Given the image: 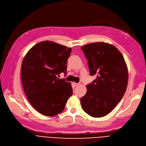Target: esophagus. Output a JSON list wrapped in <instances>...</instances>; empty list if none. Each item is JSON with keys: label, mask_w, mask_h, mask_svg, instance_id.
<instances>
[{"label": "esophagus", "mask_w": 146, "mask_h": 146, "mask_svg": "<svg viewBox=\"0 0 146 146\" xmlns=\"http://www.w3.org/2000/svg\"><path fill=\"white\" fill-rule=\"evenodd\" d=\"M73 86H74V87H78V86H79V83H76V82H73Z\"/></svg>", "instance_id": "1"}]
</instances>
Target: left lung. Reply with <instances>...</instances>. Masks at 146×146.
Masks as SVG:
<instances>
[{"label":"left lung","mask_w":146,"mask_h":146,"mask_svg":"<svg viewBox=\"0 0 146 146\" xmlns=\"http://www.w3.org/2000/svg\"><path fill=\"white\" fill-rule=\"evenodd\" d=\"M88 60L91 76L96 79L87 86V93L81 98L83 110L92 117L109 114L125 92L128 69L123 56L114 45L95 42L81 47Z\"/></svg>","instance_id":"obj_1"}]
</instances>
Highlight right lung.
Here are the masks:
<instances>
[{"label":"right lung","mask_w":146,"mask_h":146,"mask_svg":"<svg viewBox=\"0 0 146 146\" xmlns=\"http://www.w3.org/2000/svg\"><path fill=\"white\" fill-rule=\"evenodd\" d=\"M72 48L45 40L27 52L21 66L23 90L31 105L41 114L53 116L64 109L72 95L71 84L58 78L67 73Z\"/></svg>","instance_id":"right-lung-1"}]
</instances>
